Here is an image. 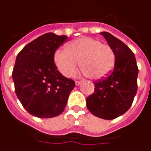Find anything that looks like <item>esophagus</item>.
<instances>
[{
	"label": "esophagus",
	"mask_w": 151,
	"mask_h": 151,
	"mask_svg": "<svg viewBox=\"0 0 151 151\" xmlns=\"http://www.w3.org/2000/svg\"><path fill=\"white\" fill-rule=\"evenodd\" d=\"M83 83V81H76V86H79V84H81Z\"/></svg>",
	"instance_id": "obj_1"
}]
</instances>
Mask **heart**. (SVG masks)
I'll list each match as a JSON object with an SVG mask.
<instances>
[{"mask_svg": "<svg viewBox=\"0 0 151 151\" xmlns=\"http://www.w3.org/2000/svg\"><path fill=\"white\" fill-rule=\"evenodd\" d=\"M79 60L85 74L93 79H101L113 70L116 56L110 45L90 37L72 41L67 50H58L54 54L55 65L68 77L76 71Z\"/></svg>", "mask_w": 151, "mask_h": 151, "instance_id": "1", "label": "heart"}]
</instances>
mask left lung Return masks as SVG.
I'll list each match as a JSON object with an SVG mask.
<instances>
[{"instance_id": "1", "label": "left lung", "mask_w": 151, "mask_h": 151, "mask_svg": "<svg viewBox=\"0 0 151 151\" xmlns=\"http://www.w3.org/2000/svg\"><path fill=\"white\" fill-rule=\"evenodd\" d=\"M115 52L116 60L109 76L94 81V93L86 99L89 111L105 120H113L129 109L137 92L138 68L134 52L108 32H101Z\"/></svg>"}]
</instances>
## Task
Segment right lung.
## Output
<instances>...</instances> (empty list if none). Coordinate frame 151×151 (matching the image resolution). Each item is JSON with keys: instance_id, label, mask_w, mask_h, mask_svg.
I'll return each instance as SVG.
<instances>
[{"instance_id": "right-lung-1", "label": "right lung", "mask_w": 151, "mask_h": 151, "mask_svg": "<svg viewBox=\"0 0 151 151\" xmlns=\"http://www.w3.org/2000/svg\"><path fill=\"white\" fill-rule=\"evenodd\" d=\"M65 35L46 33L25 45L12 71L15 91L22 106L38 118H52L65 110L75 81L57 70L54 53L68 41Z\"/></svg>"}]
</instances>
